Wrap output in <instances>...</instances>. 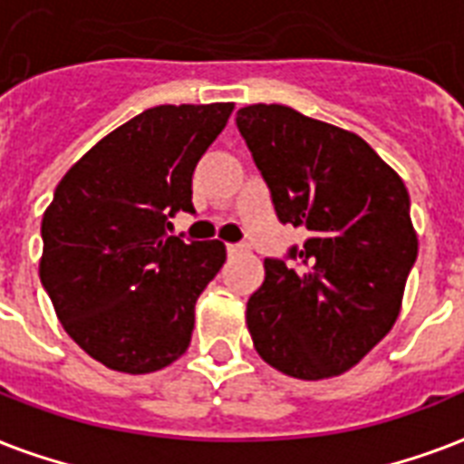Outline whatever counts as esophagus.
Returning a JSON list of instances; mask_svg holds the SVG:
<instances>
[{
	"mask_svg": "<svg viewBox=\"0 0 464 464\" xmlns=\"http://www.w3.org/2000/svg\"><path fill=\"white\" fill-rule=\"evenodd\" d=\"M227 251L232 254V256H237V254H244V251H249V244H227Z\"/></svg>",
	"mask_w": 464,
	"mask_h": 464,
	"instance_id": "obj_1",
	"label": "esophagus"
}]
</instances>
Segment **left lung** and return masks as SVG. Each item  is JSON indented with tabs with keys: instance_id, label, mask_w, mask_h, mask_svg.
<instances>
[{
	"instance_id": "left-lung-1",
	"label": "left lung",
	"mask_w": 464,
	"mask_h": 464,
	"mask_svg": "<svg viewBox=\"0 0 464 464\" xmlns=\"http://www.w3.org/2000/svg\"><path fill=\"white\" fill-rule=\"evenodd\" d=\"M237 128L278 220L307 229L293 261H264V283L246 303L254 348L290 378L341 375L400 317L419 254L407 186L355 132L290 106H244Z\"/></svg>"
}]
</instances>
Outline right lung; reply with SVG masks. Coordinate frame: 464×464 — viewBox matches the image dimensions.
<instances>
[{
  "label": "right lung",
  "instance_id": "obj_1",
  "mask_svg": "<svg viewBox=\"0 0 464 464\" xmlns=\"http://www.w3.org/2000/svg\"><path fill=\"white\" fill-rule=\"evenodd\" d=\"M235 103L154 106L99 140L57 183L43 215L41 283L79 348L106 368L145 375L191 343L196 300L225 244L169 237L196 213V164Z\"/></svg>",
  "mask_w": 464,
  "mask_h": 464
}]
</instances>
